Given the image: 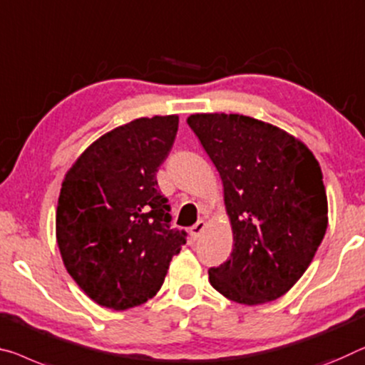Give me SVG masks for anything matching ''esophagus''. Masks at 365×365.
I'll list each match as a JSON object with an SVG mask.
<instances>
[{
	"instance_id": "esophagus-1",
	"label": "esophagus",
	"mask_w": 365,
	"mask_h": 365,
	"mask_svg": "<svg viewBox=\"0 0 365 365\" xmlns=\"http://www.w3.org/2000/svg\"><path fill=\"white\" fill-rule=\"evenodd\" d=\"M204 228H205V222H204V220H199L197 223H194V225L190 227V230H189L190 238H192V240H197V238L200 237V233L204 232Z\"/></svg>"
}]
</instances>
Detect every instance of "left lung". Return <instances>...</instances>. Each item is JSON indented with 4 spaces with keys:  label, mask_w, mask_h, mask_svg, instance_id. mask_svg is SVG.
<instances>
[{
    "label": "left lung",
    "mask_w": 365,
    "mask_h": 365,
    "mask_svg": "<svg viewBox=\"0 0 365 365\" xmlns=\"http://www.w3.org/2000/svg\"><path fill=\"white\" fill-rule=\"evenodd\" d=\"M187 124L220 173L233 228L228 261L209 269L212 287L243 305L279 299L304 276L328 227L317 158L248 115L194 114Z\"/></svg>",
    "instance_id": "8db88e82"
}]
</instances>
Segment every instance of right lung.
Returning a JSON list of instances; mask_svg holds the SVG:
<instances>
[{
    "label": "right lung",
    "mask_w": 365,
    "mask_h": 365,
    "mask_svg": "<svg viewBox=\"0 0 365 365\" xmlns=\"http://www.w3.org/2000/svg\"><path fill=\"white\" fill-rule=\"evenodd\" d=\"M178 115L142 117L106 133L66 173L57 243L75 282L101 307L127 310L156 295L187 233L171 228L156 181Z\"/></svg>",
    "instance_id": "add662e5"
}]
</instances>
